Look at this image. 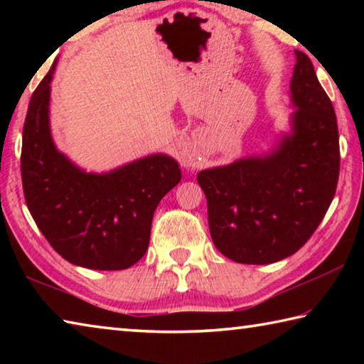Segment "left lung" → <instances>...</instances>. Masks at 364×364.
I'll return each mask as SVG.
<instances>
[{
  "label": "left lung",
  "instance_id": "obj_1",
  "mask_svg": "<svg viewBox=\"0 0 364 364\" xmlns=\"http://www.w3.org/2000/svg\"><path fill=\"white\" fill-rule=\"evenodd\" d=\"M289 130L269 151L199 171L210 236L232 262L268 264L295 254L334 199L341 151L334 107L305 53L295 51Z\"/></svg>",
  "mask_w": 364,
  "mask_h": 364
}]
</instances>
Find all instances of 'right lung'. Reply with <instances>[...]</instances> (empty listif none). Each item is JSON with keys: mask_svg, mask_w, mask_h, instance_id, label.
<instances>
[{"mask_svg": "<svg viewBox=\"0 0 364 364\" xmlns=\"http://www.w3.org/2000/svg\"><path fill=\"white\" fill-rule=\"evenodd\" d=\"M58 60L32 95L22 133V186L38 230L77 267L127 269L146 254L154 212L181 181L167 154H151L114 170L86 171L58 149L49 123Z\"/></svg>", "mask_w": 364, "mask_h": 364, "instance_id": "1", "label": "right lung"}]
</instances>
